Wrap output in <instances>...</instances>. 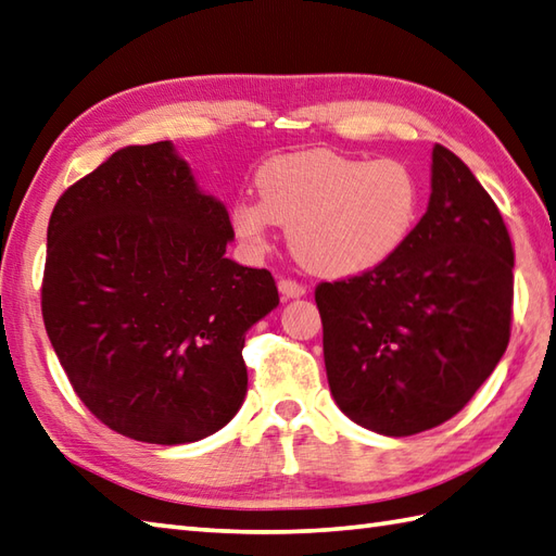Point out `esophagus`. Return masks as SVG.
I'll return each mask as SVG.
<instances>
[{
    "label": "esophagus",
    "mask_w": 556,
    "mask_h": 556,
    "mask_svg": "<svg viewBox=\"0 0 556 556\" xmlns=\"http://www.w3.org/2000/svg\"><path fill=\"white\" fill-rule=\"evenodd\" d=\"M277 287H279V293L285 299H299V296H305V287L303 285H299L296 279H289V277H281L279 281H277Z\"/></svg>",
    "instance_id": "1"
}]
</instances>
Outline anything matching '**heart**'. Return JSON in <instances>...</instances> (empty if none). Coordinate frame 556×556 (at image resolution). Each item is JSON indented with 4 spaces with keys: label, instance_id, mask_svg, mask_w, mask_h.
<instances>
[{
    "label": "heart",
    "instance_id": "obj_1",
    "mask_svg": "<svg viewBox=\"0 0 556 556\" xmlns=\"http://www.w3.org/2000/svg\"><path fill=\"white\" fill-rule=\"evenodd\" d=\"M257 200H239L231 224L253 251L269 243L275 224L303 267L325 277H353L387 263L416 227L420 188L404 162L356 160L332 150L289 152L255 174Z\"/></svg>",
    "mask_w": 556,
    "mask_h": 556
}]
</instances>
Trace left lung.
<instances>
[{
  "mask_svg": "<svg viewBox=\"0 0 556 556\" xmlns=\"http://www.w3.org/2000/svg\"><path fill=\"white\" fill-rule=\"evenodd\" d=\"M511 269L494 200L452 150L434 146L428 212L406 243L380 267L315 289L337 406L387 437L454 418L509 344Z\"/></svg>",
  "mask_w": 556,
  "mask_h": 556,
  "instance_id": "obj_1",
  "label": "left lung"
}]
</instances>
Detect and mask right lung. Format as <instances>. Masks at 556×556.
<instances>
[{
  "instance_id": "1",
  "label": "right lung",
  "mask_w": 556,
  "mask_h": 556,
  "mask_svg": "<svg viewBox=\"0 0 556 556\" xmlns=\"http://www.w3.org/2000/svg\"><path fill=\"white\" fill-rule=\"evenodd\" d=\"M229 212L169 140L116 150L68 186L47 227L42 320L71 387L136 442L186 444L241 408L245 332L279 305L233 263Z\"/></svg>"
}]
</instances>
